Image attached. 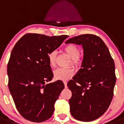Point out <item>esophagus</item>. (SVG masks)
I'll list each match as a JSON object with an SVG mask.
<instances>
[{
	"mask_svg": "<svg viewBox=\"0 0 124 124\" xmlns=\"http://www.w3.org/2000/svg\"><path fill=\"white\" fill-rule=\"evenodd\" d=\"M64 87H65V88H67V82L64 81Z\"/></svg>",
	"mask_w": 124,
	"mask_h": 124,
	"instance_id": "esophagus-1",
	"label": "esophagus"
}]
</instances>
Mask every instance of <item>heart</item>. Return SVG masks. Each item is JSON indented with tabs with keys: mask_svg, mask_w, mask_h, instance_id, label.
Instances as JSON below:
<instances>
[{
	"mask_svg": "<svg viewBox=\"0 0 124 124\" xmlns=\"http://www.w3.org/2000/svg\"><path fill=\"white\" fill-rule=\"evenodd\" d=\"M64 52L71 58V64L74 66H78L82 61V56L79 54L78 47L73 44H68L64 47ZM48 63L50 67L53 68L55 66L56 53L54 51L50 52L48 54ZM74 71L72 69L58 68L54 70L53 76L55 79L66 81L72 77Z\"/></svg>",
	"mask_w": 124,
	"mask_h": 124,
	"instance_id": "heart-1",
	"label": "heart"
}]
</instances>
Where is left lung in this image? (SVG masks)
Returning a JSON list of instances; mask_svg holds the SVG:
<instances>
[{
	"instance_id": "obj_1",
	"label": "left lung",
	"mask_w": 124,
	"mask_h": 124,
	"mask_svg": "<svg viewBox=\"0 0 124 124\" xmlns=\"http://www.w3.org/2000/svg\"><path fill=\"white\" fill-rule=\"evenodd\" d=\"M65 43L81 45L84 50L81 68L67 84L72 92L71 114L77 120L93 121L104 114L113 97L114 61L104 42L94 35H81Z\"/></svg>"
}]
</instances>
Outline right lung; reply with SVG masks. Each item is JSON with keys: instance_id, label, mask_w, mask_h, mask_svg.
<instances>
[{"instance_id": "obj_1", "label": "right lung", "mask_w": 124, "mask_h": 124, "mask_svg": "<svg viewBox=\"0 0 124 124\" xmlns=\"http://www.w3.org/2000/svg\"><path fill=\"white\" fill-rule=\"evenodd\" d=\"M68 37L27 33L11 52L7 64L8 88L16 108L27 120L41 122L53 114L54 103L64 86L61 80L46 84L53 78L48 54Z\"/></svg>"}]
</instances>
